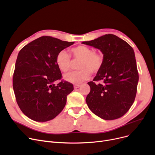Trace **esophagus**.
I'll list each match as a JSON object with an SVG mask.
<instances>
[{"label": "esophagus", "mask_w": 155, "mask_h": 155, "mask_svg": "<svg viewBox=\"0 0 155 155\" xmlns=\"http://www.w3.org/2000/svg\"><path fill=\"white\" fill-rule=\"evenodd\" d=\"M79 87H80V84H74V87L76 88H76Z\"/></svg>", "instance_id": "obj_1"}]
</instances>
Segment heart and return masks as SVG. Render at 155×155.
Listing matches in <instances>:
<instances>
[{"label":"heart","mask_w":155,"mask_h":155,"mask_svg":"<svg viewBox=\"0 0 155 155\" xmlns=\"http://www.w3.org/2000/svg\"><path fill=\"white\" fill-rule=\"evenodd\" d=\"M74 61H79L78 65V71L66 74L64 79L66 81L79 84L90 78L91 72L97 74L101 69L104 64V55L100 52H94V50L86 46L80 45L71 48ZM55 62L62 72L69 71L72 65L70 55L65 50H61L55 58Z\"/></svg>","instance_id":"obj_1"}]
</instances>
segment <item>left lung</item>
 <instances>
[{"mask_svg": "<svg viewBox=\"0 0 155 155\" xmlns=\"http://www.w3.org/2000/svg\"><path fill=\"white\" fill-rule=\"evenodd\" d=\"M83 44L99 49L104 64L88 82L91 90L86 101L91 111L103 119L111 120L126 114L135 100L139 75L133 48L118 36L108 34Z\"/></svg>", "mask_w": 155, "mask_h": 155, "instance_id": "1", "label": "left lung"}]
</instances>
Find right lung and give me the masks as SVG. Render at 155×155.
Listing matches in <instances>:
<instances>
[{
	"label": "right lung",
	"instance_id": "obj_1",
	"mask_svg": "<svg viewBox=\"0 0 155 155\" xmlns=\"http://www.w3.org/2000/svg\"><path fill=\"white\" fill-rule=\"evenodd\" d=\"M44 36L27 44L18 54L13 74V89L21 110L29 119L47 122L65 106L73 85L62 81L55 62L58 52L74 44Z\"/></svg>",
	"mask_w": 155,
	"mask_h": 155
}]
</instances>
